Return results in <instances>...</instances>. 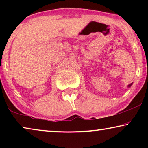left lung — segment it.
I'll return each mask as SVG.
<instances>
[{
  "instance_id": "obj_1",
  "label": "left lung",
  "mask_w": 148,
  "mask_h": 148,
  "mask_svg": "<svg viewBox=\"0 0 148 148\" xmlns=\"http://www.w3.org/2000/svg\"><path fill=\"white\" fill-rule=\"evenodd\" d=\"M131 85H132V84H129V86H129V87H130V86H131Z\"/></svg>"
}]
</instances>
